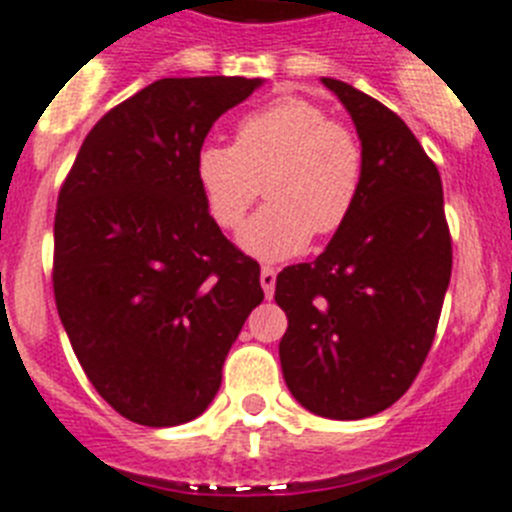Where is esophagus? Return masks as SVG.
I'll list each match as a JSON object with an SVG mask.
<instances>
[{
    "mask_svg": "<svg viewBox=\"0 0 512 512\" xmlns=\"http://www.w3.org/2000/svg\"><path fill=\"white\" fill-rule=\"evenodd\" d=\"M260 286H262V291H265V296H268V299H273V293H275V270L270 268V265H262V270H260Z\"/></svg>",
    "mask_w": 512,
    "mask_h": 512,
    "instance_id": "obj_1",
    "label": "esophagus"
}]
</instances>
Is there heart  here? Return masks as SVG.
<instances>
[{"label":"heart","instance_id":"obj_1","mask_svg":"<svg viewBox=\"0 0 512 512\" xmlns=\"http://www.w3.org/2000/svg\"><path fill=\"white\" fill-rule=\"evenodd\" d=\"M193 172L221 229H237L265 185L270 203L239 231V247L275 262L304 252L314 231L330 237L348 224L361 195L363 149L319 105L278 97L239 118L231 146L195 151Z\"/></svg>","mask_w":512,"mask_h":512}]
</instances>
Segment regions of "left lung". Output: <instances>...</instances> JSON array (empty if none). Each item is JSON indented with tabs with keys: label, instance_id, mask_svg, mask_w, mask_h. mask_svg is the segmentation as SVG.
Returning a JSON list of instances; mask_svg holds the SVG:
<instances>
[{
	"label": "left lung",
	"instance_id": "left-lung-1",
	"mask_svg": "<svg viewBox=\"0 0 512 512\" xmlns=\"http://www.w3.org/2000/svg\"><path fill=\"white\" fill-rule=\"evenodd\" d=\"M322 84L353 118L363 185L327 250L275 278L288 317L278 353L301 407L363 420L397 402L428 358L451 281V234L438 167L407 123L340 79Z\"/></svg>",
	"mask_w": 512,
	"mask_h": 512
}]
</instances>
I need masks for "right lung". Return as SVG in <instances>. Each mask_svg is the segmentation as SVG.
<instances>
[{
	"instance_id": "obj_1",
	"label": "right lung",
	"mask_w": 512,
	"mask_h": 512,
	"mask_svg": "<svg viewBox=\"0 0 512 512\" xmlns=\"http://www.w3.org/2000/svg\"><path fill=\"white\" fill-rule=\"evenodd\" d=\"M262 79H157L95 123L59 193L53 293L87 379L149 428L206 412L265 299L260 265L206 211L193 162Z\"/></svg>"
}]
</instances>
